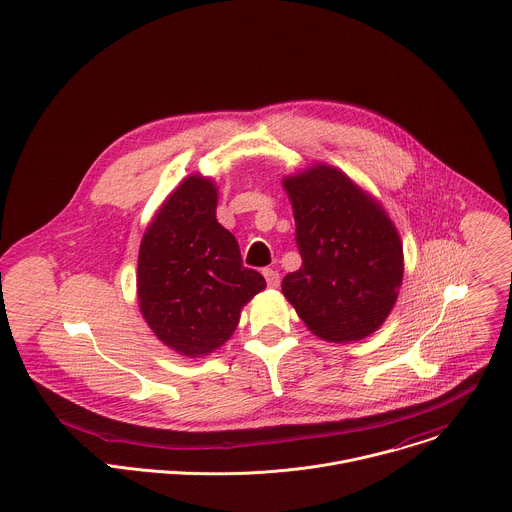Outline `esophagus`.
Listing matches in <instances>:
<instances>
[{
	"label": "esophagus",
	"instance_id": "34e87169",
	"mask_svg": "<svg viewBox=\"0 0 512 512\" xmlns=\"http://www.w3.org/2000/svg\"><path fill=\"white\" fill-rule=\"evenodd\" d=\"M262 274H264V278H266L268 288H278V286H280V274H278L276 270H272V268H264V270H262Z\"/></svg>",
	"mask_w": 512,
	"mask_h": 512
}]
</instances>
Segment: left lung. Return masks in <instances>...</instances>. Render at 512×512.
<instances>
[{
    "label": "left lung",
    "instance_id": "obj_1",
    "mask_svg": "<svg viewBox=\"0 0 512 512\" xmlns=\"http://www.w3.org/2000/svg\"><path fill=\"white\" fill-rule=\"evenodd\" d=\"M292 202L302 266L282 292L302 322L330 342L370 336L402 284L400 236L384 208L344 172L316 164L282 180Z\"/></svg>",
    "mask_w": 512,
    "mask_h": 512
}]
</instances>
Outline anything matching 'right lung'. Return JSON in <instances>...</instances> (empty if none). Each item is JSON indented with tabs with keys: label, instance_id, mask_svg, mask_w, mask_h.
Returning <instances> with one entry per match:
<instances>
[{
	"label": "right lung",
	"instance_id": "right-lung-1",
	"mask_svg": "<svg viewBox=\"0 0 512 512\" xmlns=\"http://www.w3.org/2000/svg\"><path fill=\"white\" fill-rule=\"evenodd\" d=\"M216 206L210 178H184L150 222L138 254L142 316L166 346L190 358L220 348L242 306L266 288L260 272L244 268Z\"/></svg>",
	"mask_w": 512,
	"mask_h": 512
}]
</instances>
